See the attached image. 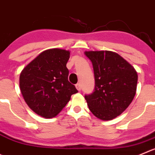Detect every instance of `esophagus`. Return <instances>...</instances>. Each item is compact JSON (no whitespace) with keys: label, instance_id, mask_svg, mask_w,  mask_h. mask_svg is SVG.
<instances>
[{"label":"esophagus","instance_id":"esophagus-1","mask_svg":"<svg viewBox=\"0 0 155 155\" xmlns=\"http://www.w3.org/2000/svg\"><path fill=\"white\" fill-rule=\"evenodd\" d=\"M75 87H76L77 90L78 91H81V85L80 83H78L76 85H75Z\"/></svg>","mask_w":155,"mask_h":155}]
</instances>
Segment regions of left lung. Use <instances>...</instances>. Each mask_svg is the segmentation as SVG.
Listing matches in <instances>:
<instances>
[{
  "label": "left lung",
  "mask_w": 155,
  "mask_h": 155,
  "mask_svg": "<svg viewBox=\"0 0 155 155\" xmlns=\"http://www.w3.org/2000/svg\"><path fill=\"white\" fill-rule=\"evenodd\" d=\"M84 54L93 64L95 88L85 95L91 113L102 120H111L130 105L136 93L138 74L119 54L111 51H89Z\"/></svg>",
  "instance_id": "obj_1"
}]
</instances>
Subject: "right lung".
I'll return each instance as SVG.
<instances>
[{"label":"right lung","instance_id":"1","mask_svg":"<svg viewBox=\"0 0 155 155\" xmlns=\"http://www.w3.org/2000/svg\"><path fill=\"white\" fill-rule=\"evenodd\" d=\"M70 51L51 48L42 51L23 68L20 75V88L29 108L44 118L56 116L78 93L68 81L66 67Z\"/></svg>","mask_w":155,"mask_h":155}]
</instances>
